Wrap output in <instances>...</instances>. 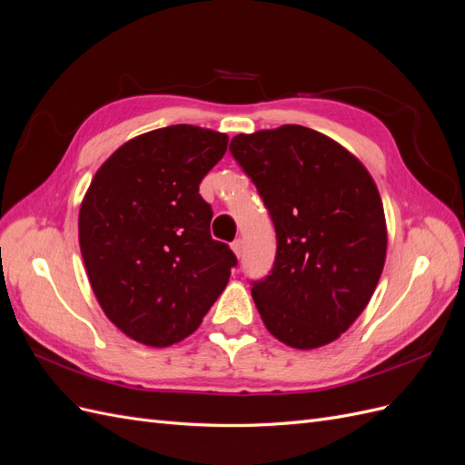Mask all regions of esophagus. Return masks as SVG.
<instances>
[{
	"label": "esophagus",
	"instance_id": "obj_1",
	"mask_svg": "<svg viewBox=\"0 0 465 465\" xmlns=\"http://www.w3.org/2000/svg\"><path fill=\"white\" fill-rule=\"evenodd\" d=\"M231 248L236 254V258H241V254H242V241H241V238H236V241L231 244Z\"/></svg>",
	"mask_w": 465,
	"mask_h": 465
}]
</instances>
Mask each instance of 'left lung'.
I'll return each instance as SVG.
<instances>
[{"label":"left lung","instance_id":"obj_1","mask_svg":"<svg viewBox=\"0 0 465 465\" xmlns=\"http://www.w3.org/2000/svg\"><path fill=\"white\" fill-rule=\"evenodd\" d=\"M231 153L275 227V263L252 283L267 331L294 349L335 341L384 270L386 217L372 176L333 139L294 124L236 135Z\"/></svg>","mask_w":465,"mask_h":465}]
</instances>
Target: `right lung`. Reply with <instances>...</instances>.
I'll return each mask as SVG.
<instances>
[{"label":"right lung","mask_w":465,"mask_h":465,"mask_svg":"<svg viewBox=\"0 0 465 465\" xmlns=\"http://www.w3.org/2000/svg\"><path fill=\"white\" fill-rule=\"evenodd\" d=\"M229 137L178 124L130 139L98 168L79 209L94 297L132 340L168 347L192 335L227 287L232 250L209 232L200 182Z\"/></svg>","instance_id":"add662e5"}]
</instances>
